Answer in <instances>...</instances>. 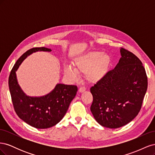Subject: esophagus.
Segmentation results:
<instances>
[{
	"instance_id": "obj_1",
	"label": "esophagus",
	"mask_w": 155,
	"mask_h": 155,
	"mask_svg": "<svg viewBox=\"0 0 155 155\" xmlns=\"http://www.w3.org/2000/svg\"><path fill=\"white\" fill-rule=\"evenodd\" d=\"M85 90H86V88L85 87H81L79 88V92L81 93V92H83L84 91H85Z\"/></svg>"
}]
</instances>
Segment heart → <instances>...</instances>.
<instances>
[{
  "label": "heart",
  "mask_w": 155,
  "mask_h": 155,
  "mask_svg": "<svg viewBox=\"0 0 155 155\" xmlns=\"http://www.w3.org/2000/svg\"><path fill=\"white\" fill-rule=\"evenodd\" d=\"M110 65L111 58L109 55L100 51H90L75 59L74 68L64 67L63 72L65 76L72 80H76L79 74H85L87 81L96 83L105 77Z\"/></svg>",
  "instance_id": "1"
}]
</instances>
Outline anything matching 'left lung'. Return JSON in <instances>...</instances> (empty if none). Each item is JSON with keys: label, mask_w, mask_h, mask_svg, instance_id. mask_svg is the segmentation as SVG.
<instances>
[{"label": "left lung", "mask_w": 155, "mask_h": 155, "mask_svg": "<svg viewBox=\"0 0 155 155\" xmlns=\"http://www.w3.org/2000/svg\"><path fill=\"white\" fill-rule=\"evenodd\" d=\"M116 67L91 88V110L98 124L116 129L130 122L141 109L147 89V77L142 63L125 48Z\"/></svg>", "instance_id": "left-lung-1"}]
</instances>
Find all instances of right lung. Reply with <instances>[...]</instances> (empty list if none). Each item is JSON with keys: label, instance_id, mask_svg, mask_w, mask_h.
I'll return each mask as SVG.
<instances>
[{"label": "right lung", "instance_id": "obj_1", "mask_svg": "<svg viewBox=\"0 0 155 155\" xmlns=\"http://www.w3.org/2000/svg\"><path fill=\"white\" fill-rule=\"evenodd\" d=\"M38 51H51L45 47L33 48L19 58L12 70L8 85L14 109L19 118L37 129H47L63 119L70 104L76 95V85L57 84L48 94L41 97L27 96L18 84L16 71L28 56Z\"/></svg>", "mask_w": 155, "mask_h": 155}]
</instances>
